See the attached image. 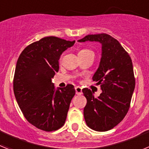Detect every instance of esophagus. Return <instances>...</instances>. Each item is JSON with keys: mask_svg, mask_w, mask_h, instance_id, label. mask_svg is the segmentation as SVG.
<instances>
[{"mask_svg": "<svg viewBox=\"0 0 149 149\" xmlns=\"http://www.w3.org/2000/svg\"><path fill=\"white\" fill-rule=\"evenodd\" d=\"M75 93L77 95H82V89L80 86H76L75 87Z\"/></svg>", "mask_w": 149, "mask_h": 149, "instance_id": "34e87169", "label": "esophagus"}]
</instances>
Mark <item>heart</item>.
I'll return each instance as SVG.
<instances>
[{
    "mask_svg": "<svg viewBox=\"0 0 149 149\" xmlns=\"http://www.w3.org/2000/svg\"><path fill=\"white\" fill-rule=\"evenodd\" d=\"M94 54L92 51L89 49H81L79 51L78 54Z\"/></svg>",
    "mask_w": 149,
    "mask_h": 149,
    "instance_id": "b5f03b06",
    "label": "heart"
}]
</instances>
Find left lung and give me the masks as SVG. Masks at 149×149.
Returning a JSON list of instances; mask_svg holds the SVG:
<instances>
[{
  "label": "left lung",
  "instance_id": "obj_1",
  "mask_svg": "<svg viewBox=\"0 0 149 149\" xmlns=\"http://www.w3.org/2000/svg\"><path fill=\"white\" fill-rule=\"evenodd\" d=\"M98 42L101 45L99 66L93 80L102 93L95 98L94 92L85 88L87 100L84 116L89 127L107 131L116 126L127 114L135 88L132 60L120 43L106 33L87 35L79 42Z\"/></svg>",
  "mask_w": 149,
  "mask_h": 149
}]
</instances>
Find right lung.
Returning a JSON list of instances; mask_svg holds the SVG:
<instances>
[{
	"label": "right lung",
	"instance_id": "right-lung-1",
	"mask_svg": "<svg viewBox=\"0 0 149 149\" xmlns=\"http://www.w3.org/2000/svg\"><path fill=\"white\" fill-rule=\"evenodd\" d=\"M74 42L44 37L26 47L18 59L13 80L15 99L26 119L40 130L56 131L65 122L75 89L72 84L55 89L51 79L59 71L63 52Z\"/></svg>",
	"mask_w": 149,
	"mask_h": 149
}]
</instances>
